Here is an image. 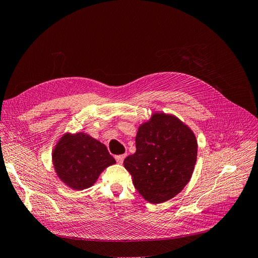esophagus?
Returning <instances> with one entry per match:
<instances>
[{
    "mask_svg": "<svg viewBox=\"0 0 258 258\" xmlns=\"http://www.w3.org/2000/svg\"><path fill=\"white\" fill-rule=\"evenodd\" d=\"M125 156H126V154L117 155V156H115V161H117L119 164H122L123 161H124V159H125Z\"/></svg>",
    "mask_w": 258,
    "mask_h": 258,
    "instance_id": "esophagus-1",
    "label": "esophagus"
}]
</instances>
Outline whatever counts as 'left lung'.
Segmentation results:
<instances>
[{
  "label": "left lung",
  "mask_w": 258,
  "mask_h": 258,
  "mask_svg": "<svg viewBox=\"0 0 258 258\" xmlns=\"http://www.w3.org/2000/svg\"><path fill=\"white\" fill-rule=\"evenodd\" d=\"M136 152L124 160L133 183L147 202L161 204L179 194L195 167L194 133L177 117L153 113L136 135Z\"/></svg>",
  "instance_id": "obj_1"
}]
</instances>
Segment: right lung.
Masks as SVG:
<instances>
[{"mask_svg":"<svg viewBox=\"0 0 258 258\" xmlns=\"http://www.w3.org/2000/svg\"><path fill=\"white\" fill-rule=\"evenodd\" d=\"M53 167L62 182L75 190L92 186L102 171L115 163L107 148L85 133L65 134L54 147Z\"/></svg>","mask_w":258,"mask_h":258,"instance_id":"1","label":"right lung"}]
</instances>
